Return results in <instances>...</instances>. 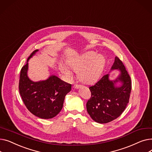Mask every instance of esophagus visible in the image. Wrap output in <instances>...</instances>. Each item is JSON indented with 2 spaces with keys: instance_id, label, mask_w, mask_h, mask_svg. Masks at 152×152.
<instances>
[{
  "instance_id": "esophagus-1",
  "label": "esophagus",
  "mask_w": 152,
  "mask_h": 152,
  "mask_svg": "<svg viewBox=\"0 0 152 152\" xmlns=\"http://www.w3.org/2000/svg\"><path fill=\"white\" fill-rule=\"evenodd\" d=\"M81 87V85H79V84H75L74 86H73V87L75 89H78V88H79V87Z\"/></svg>"
}]
</instances>
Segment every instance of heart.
<instances>
[{
	"instance_id": "1",
	"label": "heart",
	"mask_w": 152,
	"mask_h": 152,
	"mask_svg": "<svg viewBox=\"0 0 152 152\" xmlns=\"http://www.w3.org/2000/svg\"><path fill=\"white\" fill-rule=\"evenodd\" d=\"M69 66L77 73V76L81 82L92 84L99 78L105 64V60L102 55H96L94 52H87L76 57L69 62ZM61 71L69 78L73 77V73L65 66Z\"/></svg>"
}]
</instances>
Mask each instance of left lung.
<instances>
[{
	"label": "left lung",
	"instance_id": "left-lung-1",
	"mask_svg": "<svg viewBox=\"0 0 152 152\" xmlns=\"http://www.w3.org/2000/svg\"><path fill=\"white\" fill-rule=\"evenodd\" d=\"M118 69L120 74L113 81L109 75L103 76L95 85L91 86V99L86 108L91 118L99 123H107L120 116L129 103L131 91V79L121 60L116 57L111 70ZM120 82L122 85L115 86Z\"/></svg>",
	"mask_w": 152,
	"mask_h": 152
}]
</instances>
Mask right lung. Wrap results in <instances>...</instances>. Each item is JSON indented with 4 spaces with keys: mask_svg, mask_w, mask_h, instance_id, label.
I'll list each match as a JSON object with an SVG mask.
<instances>
[{
    "mask_svg": "<svg viewBox=\"0 0 152 152\" xmlns=\"http://www.w3.org/2000/svg\"><path fill=\"white\" fill-rule=\"evenodd\" d=\"M38 50L33 52L21 69L19 91L25 106L32 114L40 118L50 119L61 110L66 95L71 89V84L53 75L39 82L29 79L27 75L28 61Z\"/></svg>",
    "mask_w": 152,
    "mask_h": 152,
    "instance_id": "add662e5",
    "label": "right lung"
}]
</instances>
